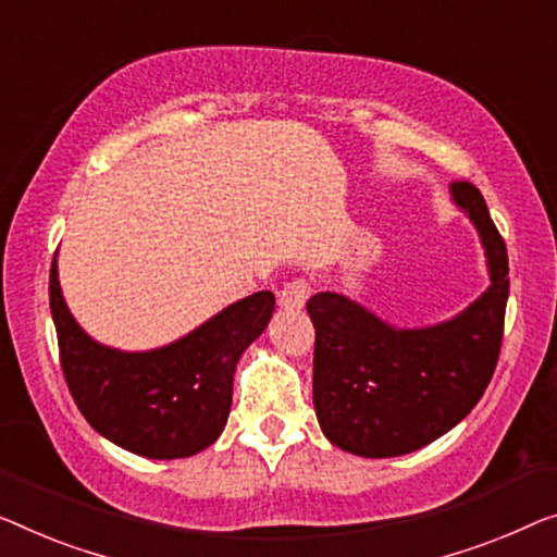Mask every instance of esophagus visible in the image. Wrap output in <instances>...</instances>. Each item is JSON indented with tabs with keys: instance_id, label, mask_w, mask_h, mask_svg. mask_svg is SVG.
Instances as JSON below:
<instances>
[{
	"instance_id": "esophagus-1",
	"label": "esophagus",
	"mask_w": 557,
	"mask_h": 557,
	"mask_svg": "<svg viewBox=\"0 0 557 557\" xmlns=\"http://www.w3.org/2000/svg\"><path fill=\"white\" fill-rule=\"evenodd\" d=\"M310 295H312L310 280L295 277V280H289L287 285L280 289L277 300H280L282 307H285V310H302L305 302H307V297H310Z\"/></svg>"
}]
</instances>
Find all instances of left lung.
<instances>
[{"mask_svg":"<svg viewBox=\"0 0 557 557\" xmlns=\"http://www.w3.org/2000/svg\"><path fill=\"white\" fill-rule=\"evenodd\" d=\"M453 197L483 237L493 285L443 325L395 330L337 293L307 302L314 325L312 400L330 443L362 458H395L433 443L475 408L500 358L508 250L480 189Z\"/></svg>","mask_w":557,"mask_h":557,"instance_id":"obj_1","label":"left lung"}]
</instances>
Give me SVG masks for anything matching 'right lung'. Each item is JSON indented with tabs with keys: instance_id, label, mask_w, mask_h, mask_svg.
Listing matches in <instances>:
<instances>
[{
	"instance_id": "right-lung-1",
	"label": "right lung",
	"mask_w": 557,
	"mask_h": 557,
	"mask_svg": "<svg viewBox=\"0 0 557 557\" xmlns=\"http://www.w3.org/2000/svg\"><path fill=\"white\" fill-rule=\"evenodd\" d=\"M49 307L66 387L99 435L145 458H189L225 428L239 355L275 310L262 289L230 305L202 327L162 350L120 352L97 345L66 310L57 262L49 270Z\"/></svg>"
}]
</instances>
